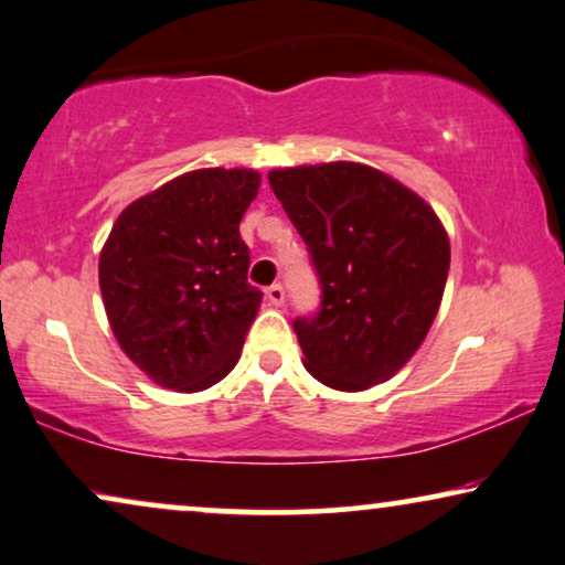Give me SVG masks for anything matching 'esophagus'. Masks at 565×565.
Instances as JSON below:
<instances>
[{
	"label": "esophagus",
	"mask_w": 565,
	"mask_h": 565,
	"mask_svg": "<svg viewBox=\"0 0 565 565\" xmlns=\"http://www.w3.org/2000/svg\"><path fill=\"white\" fill-rule=\"evenodd\" d=\"M266 297H268V302L276 305V307H281L284 299H287V295H284L281 284H274V287H268V289H266Z\"/></svg>",
	"instance_id": "obj_1"
}]
</instances>
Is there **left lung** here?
I'll list each match as a JSON object with an SVG mask.
<instances>
[{
    "label": "left lung",
    "instance_id": "8db88e82",
    "mask_svg": "<svg viewBox=\"0 0 565 565\" xmlns=\"http://www.w3.org/2000/svg\"><path fill=\"white\" fill-rule=\"evenodd\" d=\"M268 183L320 281L318 312L295 320L307 372L343 393L390 380L418 351L445 295L439 216L359 162L274 170Z\"/></svg>",
    "mask_w": 565,
    "mask_h": 565
}]
</instances>
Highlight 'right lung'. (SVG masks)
Instances as JSON below:
<instances>
[{
    "instance_id": "obj_1",
    "label": "right lung",
    "mask_w": 565,
    "mask_h": 565,
    "mask_svg": "<svg viewBox=\"0 0 565 565\" xmlns=\"http://www.w3.org/2000/svg\"><path fill=\"white\" fill-rule=\"evenodd\" d=\"M253 170H193L126 206L100 253V291L120 349L157 385L199 393L237 364L263 291L247 284L239 222Z\"/></svg>"
}]
</instances>
